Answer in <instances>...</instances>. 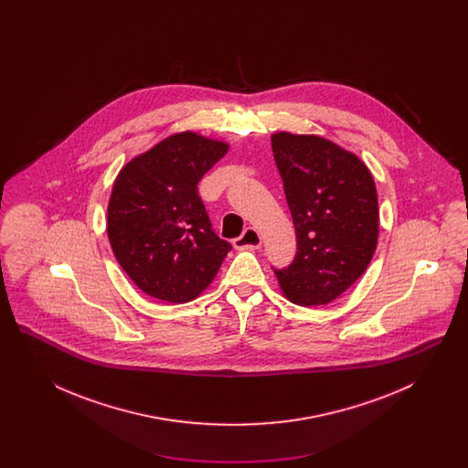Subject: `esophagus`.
Here are the masks:
<instances>
[{"mask_svg":"<svg viewBox=\"0 0 468 468\" xmlns=\"http://www.w3.org/2000/svg\"><path fill=\"white\" fill-rule=\"evenodd\" d=\"M237 249H258L261 245V235L254 228H247L244 233L233 240Z\"/></svg>","mask_w":468,"mask_h":468,"instance_id":"obj_1","label":"esophagus"}]
</instances>
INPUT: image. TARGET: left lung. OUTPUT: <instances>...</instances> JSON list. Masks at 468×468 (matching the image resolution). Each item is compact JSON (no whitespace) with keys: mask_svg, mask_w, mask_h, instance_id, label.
<instances>
[{"mask_svg":"<svg viewBox=\"0 0 468 468\" xmlns=\"http://www.w3.org/2000/svg\"><path fill=\"white\" fill-rule=\"evenodd\" d=\"M271 149L298 249L290 267L273 271L292 303H330L356 282L376 252V182L359 157L323 136L275 133Z\"/></svg>","mask_w":468,"mask_h":468,"instance_id":"obj_1","label":"left lung"}]
</instances>
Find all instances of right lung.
<instances>
[{"label": "right lung", "mask_w": 468, "mask_h": 468, "mask_svg": "<svg viewBox=\"0 0 468 468\" xmlns=\"http://www.w3.org/2000/svg\"><path fill=\"white\" fill-rule=\"evenodd\" d=\"M228 153L224 142L172 134L115 178L107 231L119 265L149 296L186 303L219 271L231 244L219 239L198 195L201 177Z\"/></svg>", "instance_id": "obj_1"}]
</instances>
